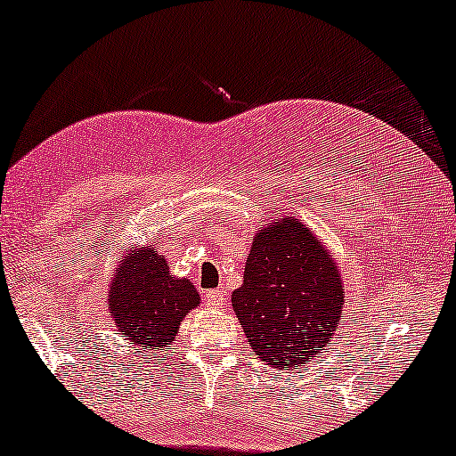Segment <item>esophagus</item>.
Listing matches in <instances>:
<instances>
[{"label":"esophagus","mask_w":456,"mask_h":456,"mask_svg":"<svg viewBox=\"0 0 456 456\" xmlns=\"http://www.w3.org/2000/svg\"><path fill=\"white\" fill-rule=\"evenodd\" d=\"M203 303L208 305L209 309H222L226 305V297H224V290H208L205 292Z\"/></svg>","instance_id":"1"}]
</instances>
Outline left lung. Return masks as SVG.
Segmentation results:
<instances>
[{
	"instance_id": "left-lung-1",
	"label": "left lung",
	"mask_w": 456,
	"mask_h": 456,
	"mask_svg": "<svg viewBox=\"0 0 456 456\" xmlns=\"http://www.w3.org/2000/svg\"><path fill=\"white\" fill-rule=\"evenodd\" d=\"M342 280L320 240L282 217L253 239L245 280L232 307L248 345L273 370L295 367L326 351L340 328Z\"/></svg>"
}]
</instances>
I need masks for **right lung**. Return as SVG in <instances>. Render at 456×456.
<instances>
[{
	"label": "right lung",
	"instance_id": "obj_1",
	"mask_svg": "<svg viewBox=\"0 0 456 456\" xmlns=\"http://www.w3.org/2000/svg\"><path fill=\"white\" fill-rule=\"evenodd\" d=\"M201 297L189 280L172 278L155 247L134 251L118 267L108 309L130 345L151 353L174 340L180 322Z\"/></svg>",
	"mask_w": 456,
	"mask_h": 456
}]
</instances>
